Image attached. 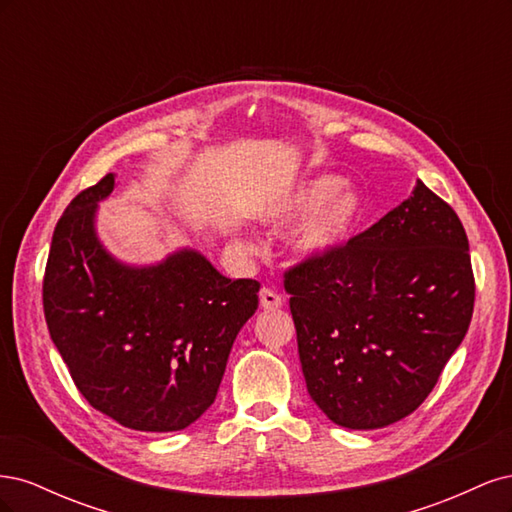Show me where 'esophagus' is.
<instances>
[{
  "mask_svg": "<svg viewBox=\"0 0 512 512\" xmlns=\"http://www.w3.org/2000/svg\"><path fill=\"white\" fill-rule=\"evenodd\" d=\"M282 303H284V299L275 290H271V288L260 290V305L265 309H277V307H282Z\"/></svg>",
  "mask_w": 512,
  "mask_h": 512,
  "instance_id": "obj_1",
  "label": "esophagus"
}]
</instances>
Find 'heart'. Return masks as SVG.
<instances>
[{"instance_id": "1", "label": "heart", "mask_w": 512, "mask_h": 512, "mask_svg": "<svg viewBox=\"0 0 512 512\" xmlns=\"http://www.w3.org/2000/svg\"><path fill=\"white\" fill-rule=\"evenodd\" d=\"M344 179L322 175L309 179L265 211L269 226L284 230L314 213L294 237L301 256L322 258L335 252L365 215V198L356 188H342Z\"/></svg>"}]
</instances>
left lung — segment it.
Segmentation results:
<instances>
[{"label": "left lung", "mask_w": 512, "mask_h": 512, "mask_svg": "<svg viewBox=\"0 0 512 512\" xmlns=\"http://www.w3.org/2000/svg\"><path fill=\"white\" fill-rule=\"evenodd\" d=\"M468 250L453 207L416 181L374 226L284 273L307 393L335 425L380 429L427 399L472 320Z\"/></svg>", "instance_id": "8db88e82"}]
</instances>
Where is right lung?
Returning <instances> with one entry per match:
<instances>
[{
  "label": "right lung",
  "instance_id": "obj_1",
  "mask_svg": "<svg viewBox=\"0 0 512 512\" xmlns=\"http://www.w3.org/2000/svg\"><path fill=\"white\" fill-rule=\"evenodd\" d=\"M113 190L108 173L55 226L42 284L46 327L96 410L136 431H179L215 401L260 284L228 280L188 247L158 265H123L96 235L98 203Z\"/></svg>",
  "mask_w": 512,
  "mask_h": 512
}]
</instances>
